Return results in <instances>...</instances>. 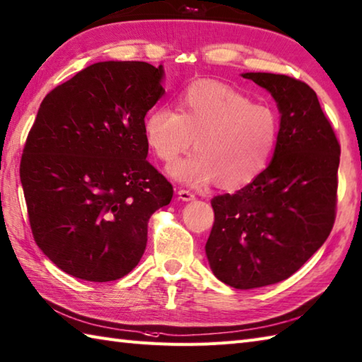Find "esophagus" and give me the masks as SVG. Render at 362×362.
Returning <instances> with one entry per match:
<instances>
[{"label": "esophagus", "instance_id": "34e87169", "mask_svg": "<svg viewBox=\"0 0 362 362\" xmlns=\"http://www.w3.org/2000/svg\"><path fill=\"white\" fill-rule=\"evenodd\" d=\"M177 194H179V199H182V201H193L194 199V194L193 193H191V191H188V189H179V193H177Z\"/></svg>", "mask_w": 362, "mask_h": 362}]
</instances>
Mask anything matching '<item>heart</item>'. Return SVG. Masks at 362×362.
I'll return each instance as SVG.
<instances>
[{"label": "heart", "instance_id": "obj_1", "mask_svg": "<svg viewBox=\"0 0 362 362\" xmlns=\"http://www.w3.org/2000/svg\"><path fill=\"white\" fill-rule=\"evenodd\" d=\"M148 147L166 165L196 152L171 168L175 179L191 185L215 182L223 189L250 185L265 171L278 141V116L254 103L242 90L216 80H197L177 97V111L157 106L147 112Z\"/></svg>", "mask_w": 362, "mask_h": 362}]
</instances>
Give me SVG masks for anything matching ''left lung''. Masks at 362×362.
<instances>
[{
	"instance_id": "8db88e82",
	"label": "left lung",
	"mask_w": 362,
	"mask_h": 362,
	"mask_svg": "<svg viewBox=\"0 0 362 362\" xmlns=\"http://www.w3.org/2000/svg\"><path fill=\"white\" fill-rule=\"evenodd\" d=\"M278 103L273 160L235 194L211 199L215 221L205 245L211 272L247 290L290 278L334 226L341 144L315 90L287 75L243 74Z\"/></svg>"
}]
</instances>
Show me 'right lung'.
Masks as SVG:
<instances>
[{"label": "right lung", "instance_id": "obj_1", "mask_svg": "<svg viewBox=\"0 0 362 362\" xmlns=\"http://www.w3.org/2000/svg\"><path fill=\"white\" fill-rule=\"evenodd\" d=\"M163 67L106 61L49 90L20 161L35 243L67 274L124 278L147 245L148 218L173 185L146 160V112L165 94Z\"/></svg>", "mask_w": 362, "mask_h": 362}]
</instances>
